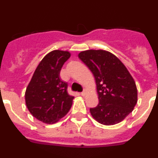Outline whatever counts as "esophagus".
<instances>
[{
  "label": "esophagus",
  "mask_w": 158,
  "mask_h": 158,
  "mask_svg": "<svg viewBox=\"0 0 158 158\" xmlns=\"http://www.w3.org/2000/svg\"><path fill=\"white\" fill-rule=\"evenodd\" d=\"M85 94H86V91H85V90H84L83 92H81V95L82 96H85Z\"/></svg>",
  "instance_id": "34e87169"
}]
</instances>
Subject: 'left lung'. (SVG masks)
Here are the masks:
<instances>
[{
  "mask_svg": "<svg viewBox=\"0 0 158 158\" xmlns=\"http://www.w3.org/2000/svg\"><path fill=\"white\" fill-rule=\"evenodd\" d=\"M78 57L94 75L99 104L90 108L92 116L104 125L126 118L136 105L138 91L133 77L115 55L104 50H88Z\"/></svg>",
  "mask_w": 158,
  "mask_h": 158,
  "instance_id": "1",
  "label": "left lung"
}]
</instances>
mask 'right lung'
I'll return each mask as SVG.
<instances>
[{
    "mask_svg": "<svg viewBox=\"0 0 158 158\" xmlns=\"http://www.w3.org/2000/svg\"><path fill=\"white\" fill-rule=\"evenodd\" d=\"M70 57L68 51L55 50L42 59L25 92L27 109L35 118L52 124L65 116L72 106L73 96L67 92L66 82L60 71Z\"/></svg>",
    "mask_w": 158,
    "mask_h": 158,
    "instance_id": "add662e5",
    "label": "right lung"
}]
</instances>
